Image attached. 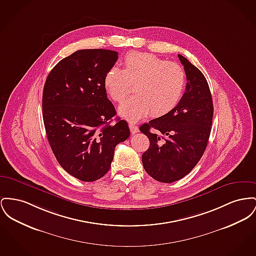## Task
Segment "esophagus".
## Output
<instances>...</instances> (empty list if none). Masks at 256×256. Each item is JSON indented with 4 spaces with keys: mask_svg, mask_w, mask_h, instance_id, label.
Segmentation results:
<instances>
[{
    "mask_svg": "<svg viewBox=\"0 0 256 256\" xmlns=\"http://www.w3.org/2000/svg\"><path fill=\"white\" fill-rule=\"evenodd\" d=\"M128 126H130V132H132V134H134L139 132V130H138V128H137V126H136L134 122H130V124H128Z\"/></svg>",
    "mask_w": 256,
    "mask_h": 256,
    "instance_id": "34e87169",
    "label": "esophagus"
}]
</instances>
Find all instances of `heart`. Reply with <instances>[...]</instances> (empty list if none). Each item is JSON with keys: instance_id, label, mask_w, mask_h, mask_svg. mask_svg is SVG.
Returning a JSON list of instances; mask_svg holds the SVG:
<instances>
[{"instance_id": "heart-1", "label": "heart", "mask_w": 256, "mask_h": 256, "mask_svg": "<svg viewBox=\"0 0 256 256\" xmlns=\"http://www.w3.org/2000/svg\"><path fill=\"white\" fill-rule=\"evenodd\" d=\"M109 96L120 104L136 84L134 96L119 108V114L136 122L148 114L162 117L171 112L180 102L186 86L184 70L176 62H166L150 53L132 52L126 56L124 68H111L104 76Z\"/></svg>"}]
</instances>
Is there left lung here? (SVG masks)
I'll use <instances>...</instances> for the list:
<instances>
[{
    "instance_id": "left-lung-1",
    "label": "left lung",
    "mask_w": 256,
    "mask_h": 256,
    "mask_svg": "<svg viewBox=\"0 0 256 256\" xmlns=\"http://www.w3.org/2000/svg\"><path fill=\"white\" fill-rule=\"evenodd\" d=\"M178 57L188 81L179 104L168 114L140 126L150 140L149 149L142 154L144 169L162 182L180 180L198 164L208 144L214 115L205 76L184 56Z\"/></svg>"
}]
</instances>
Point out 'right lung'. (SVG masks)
<instances>
[{
  "label": "right lung",
  "mask_w": 256,
  "mask_h": 256,
  "mask_svg": "<svg viewBox=\"0 0 256 256\" xmlns=\"http://www.w3.org/2000/svg\"><path fill=\"white\" fill-rule=\"evenodd\" d=\"M118 52L82 49L60 60L46 78L42 117L50 147L60 166L83 182L102 178L110 169L115 147L130 136L124 120L107 98L106 72Z\"/></svg>",
  "instance_id": "add662e5"
}]
</instances>
